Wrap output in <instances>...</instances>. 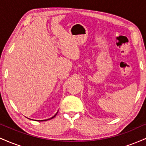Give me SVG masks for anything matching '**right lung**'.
Listing matches in <instances>:
<instances>
[{
    "mask_svg": "<svg viewBox=\"0 0 146 146\" xmlns=\"http://www.w3.org/2000/svg\"><path fill=\"white\" fill-rule=\"evenodd\" d=\"M57 113L56 114V115H54V116H53V117H51V118H50V119H52V118H54V117H56V115H57ZM46 120H48V119H45V120H39V121H46Z\"/></svg>",
    "mask_w": 146,
    "mask_h": 146,
    "instance_id": "right-lung-1",
    "label": "right lung"
}]
</instances>
